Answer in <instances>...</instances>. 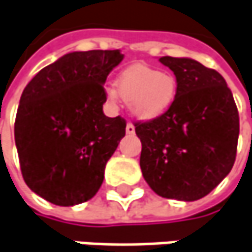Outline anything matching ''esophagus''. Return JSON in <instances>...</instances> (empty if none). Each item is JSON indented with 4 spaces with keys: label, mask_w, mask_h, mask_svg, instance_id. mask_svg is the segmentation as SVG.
I'll return each mask as SVG.
<instances>
[{
    "label": "esophagus",
    "mask_w": 252,
    "mask_h": 252,
    "mask_svg": "<svg viewBox=\"0 0 252 252\" xmlns=\"http://www.w3.org/2000/svg\"><path fill=\"white\" fill-rule=\"evenodd\" d=\"M126 133H127V134H133V133H134V126H133L132 123H127V125H126Z\"/></svg>",
    "instance_id": "1"
}]
</instances>
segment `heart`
<instances>
[{
    "instance_id": "b5f03b06",
    "label": "heart",
    "mask_w": 252,
    "mask_h": 252,
    "mask_svg": "<svg viewBox=\"0 0 252 252\" xmlns=\"http://www.w3.org/2000/svg\"><path fill=\"white\" fill-rule=\"evenodd\" d=\"M179 91L177 79L170 72H158L146 65H133L116 81V89H107V97L120 96L129 103L134 116L145 120L156 119L173 105Z\"/></svg>"
}]
</instances>
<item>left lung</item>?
Listing matches in <instances>:
<instances>
[{
  "instance_id": "left-lung-1",
  "label": "left lung",
  "mask_w": 252,
  "mask_h": 252,
  "mask_svg": "<svg viewBox=\"0 0 252 252\" xmlns=\"http://www.w3.org/2000/svg\"><path fill=\"white\" fill-rule=\"evenodd\" d=\"M158 61L173 70L179 91L166 113L134 123L142 142L140 167L156 194L194 201L213 191L233 169L238 110L217 70L190 58Z\"/></svg>"
}]
</instances>
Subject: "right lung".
<instances>
[{"label": "right lung", "instance_id": "add662e5", "mask_svg": "<svg viewBox=\"0 0 252 252\" xmlns=\"http://www.w3.org/2000/svg\"><path fill=\"white\" fill-rule=\"evenodd\" d=\"M119 49L70 52L41 69L19 99L14 134L22 177L57 206L91 200L126 133V120L103 113L107 75Z\"/></svg>", "mask_w": 252, "mask_h": 252}]
</instances>
